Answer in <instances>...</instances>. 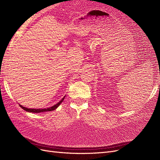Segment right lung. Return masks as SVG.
<instances>
[{"label":"right lung","instance_id":"right-lung-1","mask_svg":"<svg viewBox=\"0 0 160 160\" xmlns=\"http://www.w3.org/2000/svg\"><path fill=\"white\" fill-rule=\"evenodd\" d=\"M65 99V97L63 98H62L59 102H58L57 104H55V105L52 106V107H50L49 108H47V109H28V108H27L25 107H23V106L20 105V107L23 109L24 110H25L27 111H28V112H32V113H41V112H45V111H53L55 110V109H57L58 107H59V105L62 102V101L64 100Z\"/></svg>","mask_w":160,"mask_h":160}]
</instances>
